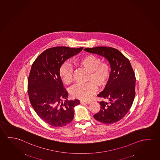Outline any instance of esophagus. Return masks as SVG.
<instances>
[{
    "instance_id": "1",
    "label": "esophagus",
    "mask_w": 160,
    "mask_h": 160,
    "mask_svg": "<svg viewBox=\"0 0 160 160\" xmlns=\"http://www.w3.org/2000/svg\"><path fill=\"white\" fill-rule=\"evenodd\" d=\"M80 103L81 104H90V102H89V101H80Z\"/></svg>"
}]
</instances>
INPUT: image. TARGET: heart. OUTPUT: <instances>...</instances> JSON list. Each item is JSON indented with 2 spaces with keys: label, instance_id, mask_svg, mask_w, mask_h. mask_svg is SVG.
I'll return each mask as SVG.
<instances>
[{
  "label": "heart",
  "instance_id": "obj_1",
  "mask_svg": "<svg viewBox=\"0 0 160 160\" xmlns=\"http://www.w3.org/2000/svg\"><path fill=\"white\" fill-rule=\"evenodd\" d=\"M101 62L100 58L93 54H89L75 61V64L89 72L88 80L93 81L101 87L106 84L110 74L109 65L107 62ZM59 74L65 84L71 83L72 68L70 64L67 62L62 64L59 69ZM93 82L89 81L84 84H75L70 90L71 95L82 101H88L98 90L96 83Z\"/></svg>",
  "mask_w": 160,
  "mask_h": 160
}]
</instances>
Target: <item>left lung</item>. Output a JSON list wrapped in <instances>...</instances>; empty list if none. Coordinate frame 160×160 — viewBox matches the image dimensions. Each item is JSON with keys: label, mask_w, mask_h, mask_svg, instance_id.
<instances>
[{"label": "left lung", "mask_w": 160, "mask_h": 160, "mask_svg": "<svg viewBox=\"0 0 160 160\" xmlns=\"http://www.w3.org/2000/svg\"><path fill=\"white\" fill-rule=\"evenodd\" d=\"M84 50L105 58L110 65L108 83L103 91L98 95L100 98L108 99V102H99L100 110L93 117L101 123H115L128 113L135 96V75L130 62L113 48L98 47Z\"/></svg>", "instance_id": "obj_1"}]
</instances>
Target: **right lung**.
<instances>
[{"mask_svg": "<svg viewBox=\"0 0 160 160\" xmlns=\"http://www.w3.org/2000/svg\"><path fill=\"white\" fill-rule=\"evenodd\" d=\"M57 47L45 50L33 62L28 79L30 102L38 115L54 127H62L74 118L79 100H67L59 69L62 64L82 50ZM65 101L64 102L63 100Z\"/></svg>", "mask_w": 160, "mask_h": 160, "instance_id": "obj_1", "label": "right lung"}]
</instances>
